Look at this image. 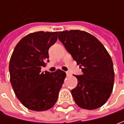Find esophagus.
I'll use <instances>...</instances> for the list:
<instances>
[{
    "instance_id": "obj_1",
    "label": "esophagus",
    "mask_w": 124,
    "mask_h": 124,
    "mask_svg": "<svg viewBox=\"0 0 124 124\" xmlns=\"http://www.w3.org/2000/svg\"><path fill=\"white\" fill-rule=\"evenodd\" d=\"M66 74H67V76H70L71 75V74L69 72H66Z\"/></svg>"
}]
</instances>
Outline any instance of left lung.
I'll use <instances>...</instances> for the list:
<instances>
[{
	"mask_svg": "<svg viewBox=\"0 0 124 124\" xmlns=\"http://www.w3.org/2000/svg\"><path fill=\"white\" fill-rule=\"evenodd\" d=\"M58 37L83 72L82 75H74L78 83L71 93L75 103L87 110L101 107L112 93L115 80L112 59L106 49L86 31H59Z\"/></svg>",
	"mask_w": 124,
	"mask_h": 124,
	"instance_id": "left-lung-1",
	"label": "left lung"
}]
</instances>
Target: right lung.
<instances>
[{
	"label": "right lung",
	"instance_id": "obj_1",
	"mask_svg": "<svg viewBox=\"0 0 124 124\" xmlns=\"http://www.w3.org/2000/svg\"><path fill=\"white\" fill-rule=\"evenodd\" d=\"M57 31H36L23 37L9 61L10 81L16 97L27 108L44 111L54 106L65 72H41L49 62V48L57 41Z\"/></svg>",
	"mask_w": 124,
	"mask_h": 124
}]
</instances>
